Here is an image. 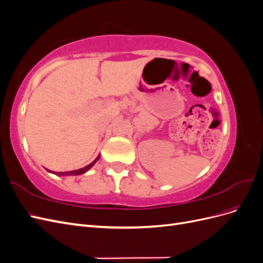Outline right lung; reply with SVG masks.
I'll use <instances>...</instances> for the list:
<instances>
[{
  "instance_id": "add662e5",
  "label": "right lung",
  "mask_w": 263,
  "mask_h": 263,
  "mask_svg": "<svg viewBox=\"0 0 263 263\" xmlns=\"http://www.w3.org/2000/svg\"><path fill=\"white\" fill-rule=\"evenodd\" d=\"M100 159V155L95 158V160L93 161V162H91L90 164H87L86 166H84V168H82V169H78V170H74V171H68V172H54V171H50V170H47L48 172H52L53 174H55V176H80V174H83V173H85L86 171H89L92 166L97 163V161L99 160Z\"/></svg>"
}]
</instances>
